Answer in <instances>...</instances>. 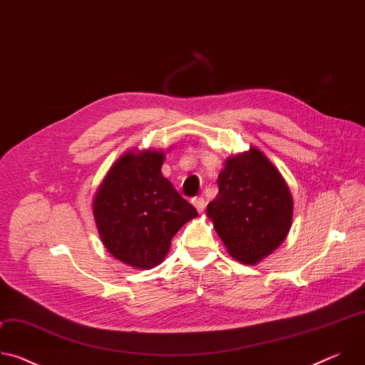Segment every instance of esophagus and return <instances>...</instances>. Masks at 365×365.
Masks as SVG:
<instances>
[{"label": "esophagus", "mask_w": 365, "mask_h": 365, "mask_svg": "<svg viewBox=\"0 0 365 365\" xmlns=\"http://www.w3.org/2000/svg\"><path fill=\"white\" fill-rule=\"evenodd\" d=\"M192 203H193V206L197 210V212H202V211L205 210V205H206V203H205V199H203V197H200V196H199V197H193V199H192Z\"/></svg>", "instance_id": "obj_1"}]
</instances>
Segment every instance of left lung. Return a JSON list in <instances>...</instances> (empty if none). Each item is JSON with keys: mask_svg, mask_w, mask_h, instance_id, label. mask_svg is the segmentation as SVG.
<instances>
[{"mask_svg": "<svg viewBox=\"0 0 365 365\" xmlns=\"http://www.w3.org/2000/svg\"><path fill=\"white\" fill-rule=\"evenodd\" d=\"M220 192L206 214L228 252L255 264L286 238L293 217V199L280 172L257 150L228 159L218 176Z\"/></svg>", "mask_w": 365, "mask_h": 365, "instance_id": "1", "label": "left lung"}]
</instances>
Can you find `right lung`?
Instances as JSON below:
<instances>
[{"mask_svg": "<svg viewBox=\"0 0 365 365\" xmlns=\"http://www.w3.org/2000/svg\"><path fill=\"white\" fill-rule=\"evenodd\" d=\"M165 153L130 151L111 168L93 200V218L106 248L120 262L153 269L172 238L195 218V206L162 175Z\"/></svg>", "mask_w": 365, "mask_h": 365, "instance_id": "add662e5", "label": "right lung"}]
</instances>
